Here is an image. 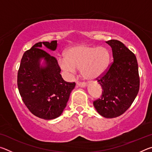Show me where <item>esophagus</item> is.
<instances>
[{
  "instance_id": "1",
  "label": "esophagus",
  "mask_w": 152,
  "mask_h": 152,
  "mask_svg": "<svg viewBox=\"0 0 152 152\" xmlns=\"http://www.w3.org/2000/svg\"><path fill=\"white\" fill-rule=\"evenodd\" d=\"M77 85L80 87H85L86 86V83L85 82H77L76 83Z\"/></svg>"
}]
</instances>
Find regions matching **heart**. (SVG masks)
I'll return each mask as SVG.
<instances>
[{"mask_svg": "<svg viewBox=\"0 0 152 152\" xmlns=\"http://www.w3.org/2000/svg\"><path fill=\"white\" fill-rule=\"evenodd\" d=\"M110 54L102 46L82 45L68 49L65 58L58 60V64L66 73H75L80 68L82 75L88 80L96 79L106 70L109 63Z\"/></svg>", "mask_w": 152, "mask_h": 152, "instance_id": "1", "label": "heart"}]
</instances>
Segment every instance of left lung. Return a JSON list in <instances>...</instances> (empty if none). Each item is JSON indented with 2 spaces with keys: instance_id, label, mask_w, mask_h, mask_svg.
Instances as JSON below:
<instances>
[{
  "instance_id": "left-lung-1",
  "label": "left lung",
  "mask_w": 152,
  "mask_h": 152,
  "mask_svg": "<svg viewBox=\"0 0 152 152\" xmlns=\"http://www.w3.org/2000/svg\"><path fill=\"white\" fill-rule=\"evenodd\" d=\"M112 48L113 61L97 81L102 87V95L93 102L102 117L115 118L123 114L134 101L140 90L137 58L120 41L106 42Z\"/></svg>"
}]
</instances>
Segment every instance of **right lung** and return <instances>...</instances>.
Segmentation results:
<instances>
[{"mask_svg":"<svg viewBox=\"0 0 152 152\" xmlns=\"http://www.w3.org/2000/svg\"><path fill=\"white\" fill-rule=\"evenodd\" d=\"M57 48V41L38 42L24 53L17 74V86L23 101L35 116L50 120L60 116L66 107L75 82L64 80L58 60L45 51ZM46 66L40 68V59Z\"/></svg>","mask_w":152,"mask_h":152,"instance_id":"1","label":"right lung"}]
</instances>
